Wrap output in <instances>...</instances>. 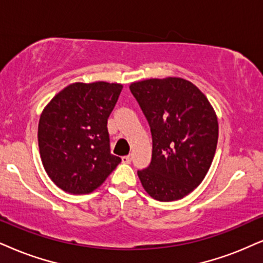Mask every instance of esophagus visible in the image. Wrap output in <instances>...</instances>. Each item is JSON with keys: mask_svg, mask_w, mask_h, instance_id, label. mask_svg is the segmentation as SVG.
<instances>
[{"mask_svg": "<svg viewBox=\"0 0 263 263\" xmlns=\"http://www.w3.org/2000/svg\"><path fill=\"white\" fill-rule=\"evenodd\" d=\"M131 161H132V155L122 156V162H124V164H129Z\"/></svg>", "mask_w": 263, "mask_h": 263, "instance_id": "1", "label": "esophagus"}]
</instances>
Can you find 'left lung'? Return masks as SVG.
Wrapping results in <instances>:
<instances>
[{"instance_id": "1", "label": "left lung", "mask_w": 263, "mask_h": 263, "mask_svg": "<svg viewBox=\"0 0 263 263\" xmlns=\"http://www.w3.org/2000/svg\"><path fill=\"white\" fill-rule=\"evenodd\" d=\"M151 127L153 152L138 170L143 188L159 201L194 191L208 174L218 138L214 109L197 86L179 78L149 79L129 86Z\"/></svg>"}]
</instances>
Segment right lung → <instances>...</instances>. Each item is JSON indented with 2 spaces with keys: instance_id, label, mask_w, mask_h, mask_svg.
Listing matches in <instances>:
<instances>
[{
  "instance_id": "obj_1",
  "label": "right lung",
  "mask_w": 263,
  "mask_h": 263,
  "mask_svg": "<svg viewBox=\"0 0 263 263\" xmlns=\"http://www.w3.org/2000/svg\"><path fill=\"white\" fill-rule=\"evenodd\" d=\"M121 89V85L103 81L76 82L42 111L37 134L42 164L64 192H93L121 162L110 153L107 127Z\"/></svg>"
}]
</instances>
